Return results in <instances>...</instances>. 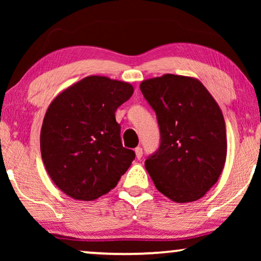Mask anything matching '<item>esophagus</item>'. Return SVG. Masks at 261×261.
Returning a JSON list of instances; mask_svg holds the SVG:
<instances>
[{"mask_svg": "<svg viewBox=\"0 0 261 261\" xmlns=\"http://www.w3.org/2000/svg\"><path fill=\"white\" fill-rule=\"evenodd\" d=\"M134 152H135V156H137V159L142 158V148L141 147H137L134 149Z\"/></svg>", "mask_w": 261, "mask_h": 261, "instance_id": "obj_1", "label": "esophagus"}]
</instances>
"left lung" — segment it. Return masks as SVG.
I'll use <instances>...</instances> for the list:
<instances>
[{
    "instance_id": "obj_1",
    "label": "left lung",
    "mask_w": 261,
    "mask_h": 261,
    "mask_svg": "<svg viewBox=\"0 0 261 261\" xmlns=\"http://www.w3.org/2000/svg\"><path fill=\"white\" fill-rule=\"evenodd\" d=\"M154 109L160 146L145 167L158 191L177 203L202 198L222 173L226 123L219 105L197 78L166 73L142 81Z\"/></svg>"
}]
</instances>
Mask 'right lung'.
Masks as SVG:
<instances>
[{
    "label": "right lung",
    "mask_w": 261,
    "mask_h": 261,
    "mask_svg": "<svg viewBox=\"0 0 261 261\" xmlns=\"http://www.w3.org/2000/svg\"><path fill=\"white\" fill-rule=\"evenodd\" d=\"M133 85L88 76L55 97L46 110L40 151L53 183L78 201H94L117 185L135 158L121 142L115 120Z\"/></svg>",
    "instance_id": "add662e5"
}]
</instances>
